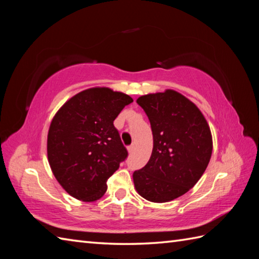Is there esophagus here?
Instances as JSON below:
<instances>
[{"mask_svg":"<svg viewBox=\"0 0 259 259\" xmlns=\"http://www.w3.org/2000/svg\"><path fill=\"white\" fill-rule=\"evenodd\" d=\"M134 150H135V146H130V147H128V152H129V153H133V152H134Z\"/></svg>","mask_w":259,"mask_h":259,"instance_id":"esophagus-1","label":"esophagus"}]
</instances>
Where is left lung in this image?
Masks as SVG:
<instances>
[{
  "instance_id": "obj_1",
  "label": "left lung",
  "mask_w": 259,
  "mask_h": 259,
  "mask_svg": "<svg viewBox=\"0 0 259 259\" xmlns=\"http://www.w3.org/2000/svg\"><path fill=\"white\" fill-rule=\"evenodd\" d=\"M149 118L153 148L146 166L134 172L137 192L152 202L185 195L205 172L212 136L205 115L181 93L167 89L137 99Z\"/></svg>"
}]
</instances>
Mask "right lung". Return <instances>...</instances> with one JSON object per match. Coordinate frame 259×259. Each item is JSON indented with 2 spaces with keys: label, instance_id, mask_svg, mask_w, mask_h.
<instances>
[{
  "label": "right lung",
  "instance_id": "obj_1",
  "mask_svg": "<svg viewBox=\"0 0 259 259\" xmlns=\"http://www.w3.org/2000/svg\"><path fill=\"white\" fill-rule=\"evenodd\" d=\"M133 98L107 87L76 93L60 108L48 133V160L70 196L96 201L107 180L128 156L113 121Z\"/></svg>",
  "mask_w": 259,
  "mask_h": 259
}]
</instances>
